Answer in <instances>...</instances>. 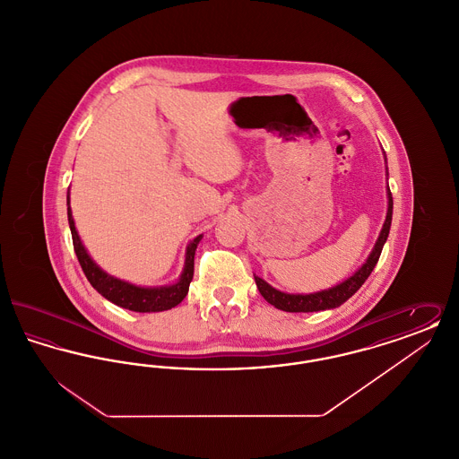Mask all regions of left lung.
Here are the masks:
<instances>
[{"instance_id": "left-lung-1", "label": "left lung", "mask_w": 459, "mask_h": 459, "mask_svg": "<svg viewBox=\"0 0 459 459\" xmlns=\"http://www.w3.org/2000/svg\"><path fill=\"white\" fill-rule=\"evenodd\" d=\"M384 158H385V153H384ZM385 163H387V158H385ZM387 177H389V172H387ZM391 221H393V195H391V189H389V184H387V215H385V221L382 225L378 239L375 242L367 262L363 263L351 277H348L342 282H339V284L324 289V290H316V292H309V294H289V292L272 287L266 281H263L262 277L255 275V282L258 285L260 294L270 305L275 306L277 309L289 311V313L324 311V309H333V307L346 303L351 296L361 285L365 284V281L370 277L375 264L380 258L382 247L389 238Z\"/></svg>"}]
</instances>
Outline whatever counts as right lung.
Masks as SVG:
<instances>
[{"label": "right lung", "mask_w": 459, "mask_h": 459, "mask_svg": "<svg viewBox=\"0 0 459 459\" xmlns=\"http://www.w3.org/2000/svg\"><path fill=\"white\" fill-rule=\"evenodd\" d=\"M66 215H68V225L72 232V240H74V249L77 255V260L81 263L86 277H88L91 285L113 305L137 311V313H156V311H165L172 309L189 292V284L195 275V255H196L197 244L203 239V234L191 240L186 247V262L180 277L177 282L170 285H158V287H143V285L131 284L127 281L117 279L113 275L107 273L98 263L94 262L89 256L86 246L79 238V232L75 229V221L72 217V208H70V187L66 193Z\"/></svg>", "instance_id": "obj_1"}]
</instances>
